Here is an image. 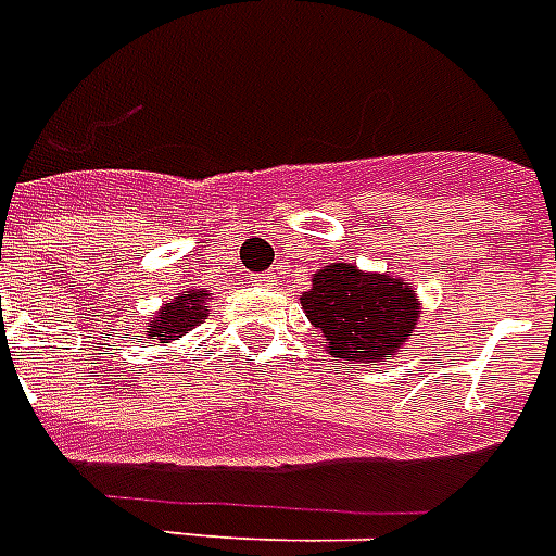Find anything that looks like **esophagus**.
<instances>
[{"instance_id": "esophagus-1", "label": "esophagus", "mask_w": 556, "mask_h": 556, "mask_svg": "<svg viewBox=\"0 0 556 556\" xmlns=\"http://www.w3.org/2000/svg\"><path fill=\"white\" fill-rule=\"evenodd\" d=\"M273 278H275V273H264V275H258V278H255V281L264 283V287H267V283H273Z\"/></svg>"}]
</instances>
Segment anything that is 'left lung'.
I'll return each instance as SVG.
<instances>
[{
    "label": "left lung",
    "instance_id": "1",
    "mask_svg": "<svg viewBox=\"0 0 556 556\" xmlns=\"http://www.w3.org/2000/svg\"><path fill=\"white\" fill-rule=\"evenodd\" d=\"M301 306L331 357L379 363L400 349L416 329L419 303L414 289L391 275H365L351 264L315 273Z\"/></svg>",
    "mask_w": 556,
    "mask_h": 556
}]
</instances>
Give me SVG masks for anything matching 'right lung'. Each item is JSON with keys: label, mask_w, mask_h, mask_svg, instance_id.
<instances>
[{"label": "right lung", "mask_w": 556, "mask_h": 556, "mask_svg": "<svg viewBox=\"0 0 556 556\" xmlns=\"http://www.w3.org/2000/svg\"><path fill=\"white\" fill-rule=\"evenodd\" d=\"M205 298H207L205 289H202V292L197 289V292H188V295L177 298L174 303H165L163 309H160V315L151 320V329H149L151 340L168 343V340H174V337L188 334L193 326L202 324L207 315Z\"/></svg>", "instance_id": "add662e5"}]
</instances>
